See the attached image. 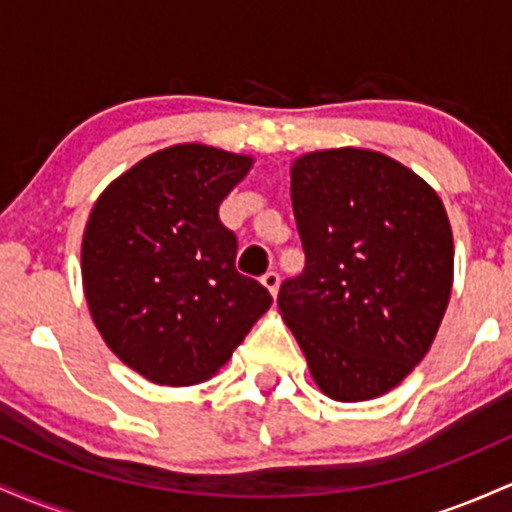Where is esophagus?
<instances>
[{
  "label": "esophagus",
  "instance_id": "34e87169",
  "mask_svg": "<svg viewBox=\"0 0 512 512\" xmlns=\"http://www.w3.org/2000/svg\"><path fill=\"white\" fill-rule=\"evenodd\" d=\"M262 286L264 289H267L269 293H272V296H276V293H279V274L276 272H267L262 276Z\"/></svg>",
  "mask_w": 512,
  "mask_h": 512
}]
</instances>
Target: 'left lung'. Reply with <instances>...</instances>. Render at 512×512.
Wrapping results in <instances>:
<instances>
[{
	"label": "left lung",
	"mask_w": 512,
	"mask_h": 512,
	"mask_svg": "<svg viewBox=\"0 0 512 512\" xmlns=\"http://www.w3.org/2000/svg\"><path fill=\"white\" fill-rule=\"evenodd\" d=\"M305 250L279 313L330 399H375L419 366L452 291L455 243L443 199L373 149H322L291 163Z\"/></svg>",
	"instance_id": "obj_1"
}]
</instances>
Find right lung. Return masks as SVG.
<instances>
[{
  "instance_id": "obj_1",
  "label": "right lung",
  "mask_w": 512,
  "mask_h": 512,
  "mask_svg": "<svg viewBox=\"0 0 512 512\" xmlns=\"http://www.w3.org/2000/svg\"><path fill=\"white\" fill-rule=\"evenodd\" d=\"M255 158L173 144L101 192L81 240V281L108 349L156 385L209 380L272 305L238 274V243L219 221L223 197Z\"/></svg>"
}]
</instances>
